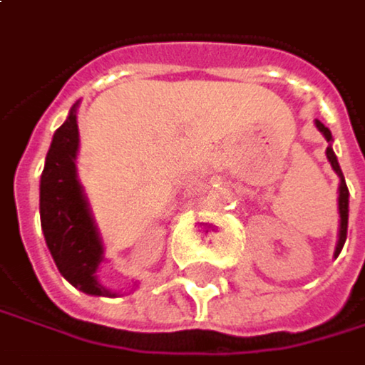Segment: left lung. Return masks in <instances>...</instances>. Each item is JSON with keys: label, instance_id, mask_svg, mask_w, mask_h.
Wrapping results in <instances>:
<instances>
[{"label": "left lung", "instance_id": "8db88e82", "mask_svg": "<svg viewBox=\"0 0 365 365\" xmlns=\"http://www.w3.org/2000/svg\"><path fill=\"white\" fill-rule=\"evenodd\" d=\"M317 123V128L323 132V136L327 138V143H331V132H329V128H325L319 119L314 121ZM327 160H329V164H331V168L336 170V175L340 177V186H338V212H340V231H338V244H336V257L340 255V250H342V246H344V242H346V229H349V188H346V181H344V175H342V168H340V164H338V158H336V153H334V149H331V145L327 147Z\"/></svg>", "mask_w": 365, "mask_h": 365}]
</instances>
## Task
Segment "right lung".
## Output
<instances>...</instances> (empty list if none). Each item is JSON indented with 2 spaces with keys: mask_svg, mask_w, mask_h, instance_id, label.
Returning <instances> with one entry per match:
<instances>
[{
  "mask_svg": "<svg viewBox=\"0 0 365 365\" xmlns=\"http://www.w3.org/2000/svg\"><path fill=\"white\" fill-rule=\"evenodd\" d=\"M76 106L55 130L40 177V222L48 252L59 274L87 295L115 297L96 272L104 261V248L89 203L76 177L78 123Z\"/></svg>",
  "mask_w": 365,
  "mask_h": 365,
  "instance_id": "add662e5",
  "label": "right lung"
}]
</instances>
